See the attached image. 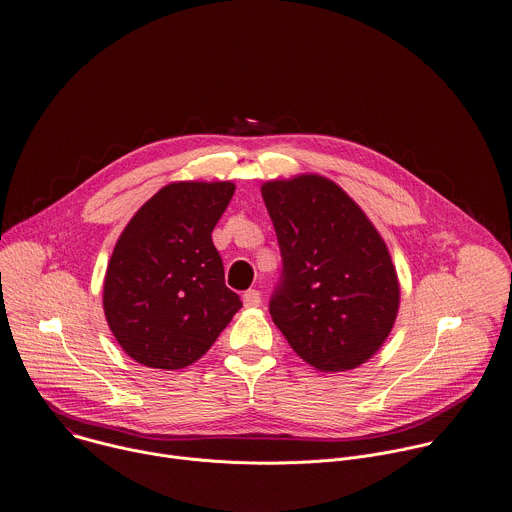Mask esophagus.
Wrapping results in <instances>:
<instances>
[{"mask_svg": "<svg viewBox=\"0 0 512 512\" xmlns=\"http://www.w3.org/2000/svg\"><path fill=\"white\" fill-rule=\"evenodd\" d=\"M245 307H259L261 305V293L257 289H249L243 293Z\"/></svg>", "mask_w": 512, "mask_h": 512, "instance_id": "esophagus-1", "label": "esophagus"}]
</instances>
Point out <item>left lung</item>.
<instances>
[{
    "mask_svg": "<svg viewBox=\"0 0 512 512\" xmlns=\"http://www.w3.org/2000/svg\"><path fill=\"white\" fill-rule=\"evenodd\" d=\"M261 195L283 259L269 301L273 323L319 372L362 366L386 342L400 307L384 239L356 201L325 177L269 181Z\"/></svg>",
    "mask_w": 512,
    "mask_h": 512,
    "instance_id": "obj_1",
    "label": "left lung"
}]
</instances>
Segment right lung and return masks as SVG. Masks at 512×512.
<instances>
[{
	"mask_svg": "<svg viewBox=\"0 0 512 512\" xmlns=\"http://www.w3.org/2000/svg\"><path fill=\"white\" fill-rule=\"evenodd\" d=\"M233 193L229 181L170 183L118 237L102 303L110 331L134 362L187 368L241 309L211 237Z\"/></svg>",
	"mask_w": 512,
	"mask_h": 512,
	"instance_id": "add662e5",
	"label": "right lung"
}]
</instances>
